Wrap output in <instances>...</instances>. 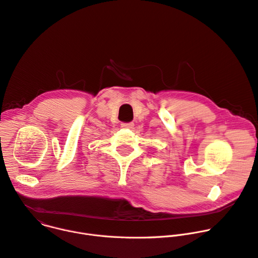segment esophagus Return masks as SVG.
Instances as JSON below:
<instances>
[{"instance_id": "1", "label": "esophagus", "mask_w": 258, "mask_h": 258, "mask_svg": "<svg viewBox=\"0 0 258 258\" xmlns=\"http://www.w3.org/2000/svg\"><path fill=\"white\" fill-rule=\"evenodd\" d=\"M121 127H123V128H133V127H134V123H133V122L121 123Z\"/></svg>"}]
</instances>
